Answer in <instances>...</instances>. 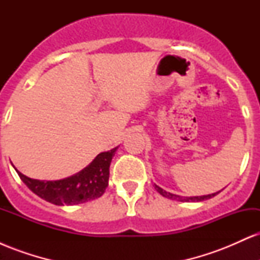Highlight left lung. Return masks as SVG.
Instances as JSON below:
<instances>
[{
    "instance_id": "left-lung-1",
    "label": "left lung",
    "mask_w": 260,
    "mask_h": 260,
    "mask_svg": "<svg viewBox=\"0 0 260 260\" xmlns=\"http://www.w3.org/2000/svg\"><path fill=\"white\" fill-rule=\"evenodd\" d=\"M155 189H156L161 196L165 197V198L172 199V201H178V202H203V201H207V199L213 198L214 196H216L217 193L220 192L219 190V192L213 193V194H208V196H203V197H180V196H176V194H172V193L166 192V190H164L162 188L156 186V184H155Z\"/></svg>"
}]
</instances>
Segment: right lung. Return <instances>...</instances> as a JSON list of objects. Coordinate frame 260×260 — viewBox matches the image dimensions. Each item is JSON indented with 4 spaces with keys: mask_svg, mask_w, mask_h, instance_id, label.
Wrapping results in <instances>:
<instances>
[{
    "mask_svg": "<svg viewBox=\"0 0 260 260\" xmlns=\"http://www.w3.org/2000/svg\"><path fill=\"white\" fill-rule=\"evenodd\" d=\"M117 148L101 153L77 175L59 181H38L20 174L32 193L55 205H73L100 198L109 186L110 164Z\"/></svg>",
    "mask_w": 260,
    "mask_h": 260,
    "instance_id": "obj_1",
    "label": "right lung"
}]
</instances>
